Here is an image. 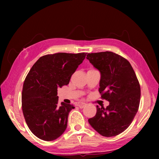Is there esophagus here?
Wrapping results in <instances>:
<instances>
[{
  "instance_id": "1",
  "label": "esophagus",
  "mask_w": 159,
  "mask_h": 159,
  "mask_svg": "<svg viewBox=\"0 0 159 159\" xmlns=\"http://www.w3.org/2000/svg\"><path fill=\"white\" fill-rule=\"evenodd\" d=\"M85 102H78V107H79V108H80V109H82V108H83L85 106Z\"/></svg>"
}]
</instances>
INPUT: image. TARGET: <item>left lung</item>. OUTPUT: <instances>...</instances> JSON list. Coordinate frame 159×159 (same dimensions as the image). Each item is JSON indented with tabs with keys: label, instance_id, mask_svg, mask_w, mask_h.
<instances>
[{
	"label": "left lung",
	"instance_id": "8db88e82",
	"mask_svg": "<svg viewBox=\"0 0 159 159\" xmlns=\"http://www.w3.org/2000/svg\"><path fill=\"white\" fill-rule=\"evenodd\" d=\"M86 58L100 71L99 92L109 102L106 109L97 106L96 116L88 121L101 135L116 136L130 126L139 109V80L129 61L116 53H89Z\"/></svg>",
	"mask_w": 159,
	"mask_h": 159
}]
</instances>
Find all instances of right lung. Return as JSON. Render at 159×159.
<instances>
[{
  "instance_id": "add662e5",
  "label": "right lung",
  "mask_w": 159,
  "mask_h": 159,
  "mask_svg": "<svg viewBox=\"0 0 159 159\" xmlns=\"http://www.w3.org/2000/svg\"><path fill=\"white\" fill-rule=\"evenodd\" d=\"M87 53L59 52L42 56L26 76L22 92V109L30 130L44 141H53L66 130L74 107L58 104L57 89L68 85L70 78Z\"/></svg>"
}]
</instances>
